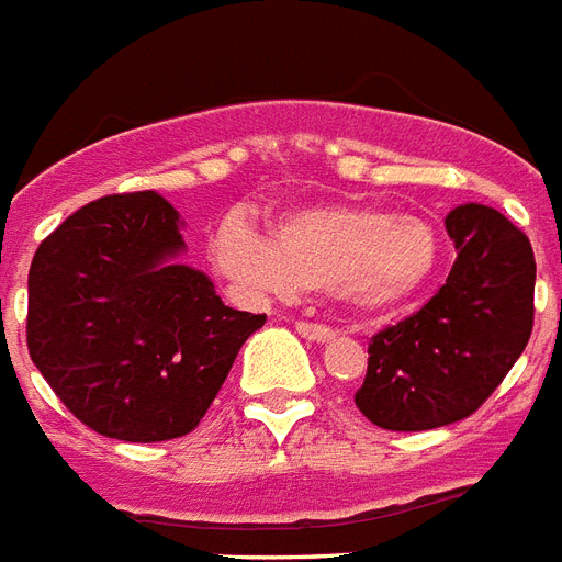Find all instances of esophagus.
Returning <instances> with one entry per match:
<instances>
[{
    "mask_svg": "<svg viewBox=\"0 0 562 562\" xmlns=\"http://www.w3.org/2000/svg\"><path fill=\"white\" fill-rule=\"evenodd\" d=\"M295 330L304 336V339H310V342H330L334 339V330L325 325H313V322H295Z\"/></svg>",
    "mask_w": 562,
    "mask_h": 562,
    "instance_id": "obj_1",
    "label": "esophagus"
}]
</instances>
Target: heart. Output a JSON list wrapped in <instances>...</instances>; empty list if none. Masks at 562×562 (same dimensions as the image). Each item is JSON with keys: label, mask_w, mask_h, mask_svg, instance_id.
Listing matches in <instances>:
<instances>
[{"label": "heart", "mask_w": 562, "mask_h": 562, "mask_svg": "<svg viewBox=\"0 0 562 562\" xmlns=\"http://www.w3.org/2000/svg\"><path fill=\"white\" fill-rule=\"evenodd\" d=\"M211 258L244 293L334 290L357 310H392L415 299L435 276L441 244L420 217L351 203L284 211L276 237L232 214L211 240Z\"/></svg>", "instance_id": "heart-1"}]
</instances>
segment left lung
Instances as JSON below:
<instances>
[{"instance_id":"obj_1","label":"left lung","mask_w":562,"mask_h":562,"mask_svg":"<svg viewBox=\"0 0 562 562\" xmlns=\"http://www.w3.org/2000/svg\"><path fill=\"white\" fill-rule=\"evenodd\" d=\"M443 223L456 244L447 284L368 342L353 403L380 429L424 432L464 420L531 339L537 263L528 237L475 203L452 209Z\"/></svg>"}]
</instances>
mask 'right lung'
<instances>
[{
  "mask_svg": "<svg viewBox=\"0 0 562 562\" xmlns=\"http://www.w3.org/2000/svg\"><path fill=\"white\" fill-rule=\"evenodd\" d=\"M182 252L173 205L136 191L78 209L31 260L29 353L98 435L154 443L191 432L267 322L226 307Z\"/></svg>",
  "mask_w": 562,
  "mask_h": 562,
  "instance_id": "right-lung-1",
  "label": "right lung"
}]
</instances>
